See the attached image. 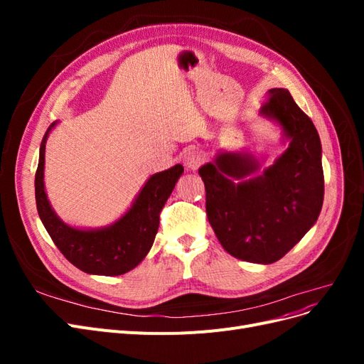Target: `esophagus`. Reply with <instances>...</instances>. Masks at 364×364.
<instances>
[{"label": "esophagus", "mask_w": 364, "mask_h": 364, "mask_svg": "<svg viewBox=\"0 0 364 364\" xmlns=\"http://www.w3.org/2000/svg\"><path fill=\"white\" fill-rule=\"evenodd\" d=\"M183 162L186 165V168L197 170L205 162V156L200 150L188 149L183 153Z\"/></svg>", "instance_id": "34e87169"}]
</instances>
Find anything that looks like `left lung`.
I'll return each mask as SVG.
<instances>
[{"label": "left lung", "mask_w": 364, "mask_h": 364, "mask_svg": "<svg viewBox=\"0 0 364 364\" xmlns=\"http://www.w3.org/2000/svg\"><path fill=\"white\" fill-rule=\"evenodd\" d=\"M261 114L277 119L290 138L289 149L272 167L247 179L258 170L257 161L225 151L200 167L199 174L208 220L225 250L238 259L272 264L316 223L325 181L321 138L290 92L273 87Z\"/></svg>", "instance_id": "obj_1"}]
</instances>
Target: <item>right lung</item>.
Instances as JSON below:
<instances>
[{"label":"right lung","mask_w":364,"mask_h":364,"mask_svg":"<svg viewBox=\"0 0 364 364\" xmlns=\"http://www.w3.org/2000/svg\"><path fill=\"white\" fill-rule=\"evenodd\" d=\"M53 126L54 123L43 135L35 176L36 206L47 232L62 255L85 273L118 277L135 269L151 249L159 228L161 211L183 173V167L178 164L153 174L132 208L112 226L97 230L74 229L54 214L43 190L46 142Z\"/></svg>","instance_id":"1"}]
</instances>
